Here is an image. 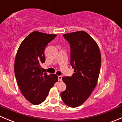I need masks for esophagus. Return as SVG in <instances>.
Segmentation results:
<instances>
[{
    "label": "esophagus",
    "instance_id": "34e87169",
    "mask_svg": "<svg viewBox=\"0 0 122 122\" xmlns=\"http://www.w3.org/2000/svg\"><path fill=\"white\" fill-rule=\"evenodd\" d=\"M58 81H62V76H58Z\"/></svg>",
    "mask_w": 122,
    "mask_h": 122
}]
</instances>
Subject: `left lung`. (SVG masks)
<instances>
[{
  "instance_id": "8db88e82",
  "label": "left lung",
  "mask_w": 122,
  "mask_h": 122,
  "mask_svg": "<svg viewBox=\"0 0 122 122\" xmlns=\"http://www.w3.org/2000/svg\"><path fill=\"white\" fill-rule=\"evenodd\" d=\"M70 43L71 65L74 69L71 77H63L66 90L61 93L64 103L70 107L81 105L94 90L101 67L100 51L96 42L86 32L64 34Z\"/></svg>"
}]
</instances>
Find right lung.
I'll list each match as a JSON object with an SVG mask.
<instances>
[{"label":"right lung","instance_id":"1","mask_svg":"<svg viewBox=\"0 0 122 122\" xmlns=\"http://www.w3.org/2000/svg\"><path fill=\"white\" fill-rule=\"evenodd\" d=\"M56 36L32 32L22 42L16 55L14 70L19 89L25 98L34 105L42 103L58 81L56 74L48 75L41 67L45 61V47Z\"/></svg>","mask_w":122,"mask_h":122}]
</instances>
